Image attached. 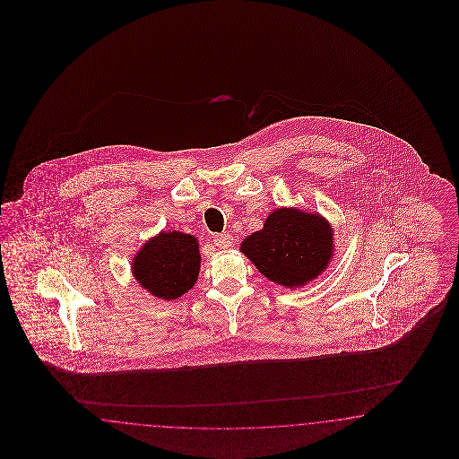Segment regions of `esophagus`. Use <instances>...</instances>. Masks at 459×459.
<instances>
[{"mask_svg": "<svg viewBox=\"0 0 459 459\" xmlns=\"http://www.w3.org/2000/svg\"><path fill=\"white\" fill-rule=\"evenodd\" d=\"M232 240H234V237L230 236V234H227V232H223V234H217V236L212 238L213 246H215V247H219V249H227V247H230V246H232Z\"/></svg>", "mask_w": 459, "mask_h": 459, "instance_id": "obj_1", "label": "esophagus"}]
</instances>
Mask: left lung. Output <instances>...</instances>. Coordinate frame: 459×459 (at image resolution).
Returning a JSON list of instances; mask_svg holds the SVG:
<instances>
[{
  "mask_svg": "<svg viewBox=\"0 0 459 459\" xmlns=\"http://www.w3.org/2000/svg\"><path fill=\"white\" fill-rule=\"evenodd\" d=\"M238 250L264 278L299 290L332 263L333 227L318 212L279 207L267 215L261 230L242 240Z\"/></svg>",
  "mask_w": 459,
  "mask_h": 459,
  "instance_id": "8db88e82",
  "label": "left lung"
}]
</instances>
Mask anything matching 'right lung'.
<instances>
[{"label":"right lung","instance_id":"obj_1","mask_svg":"<svg viewBox=\"0 0 459 459\" xmlns=\"http://www.w3.org/2000/svg\"><path fill=\"white\" fill-rule=\"evenodd\" d=\"M200 263L196 237L180 230H161L139 247L131 273L154 298L175 301L194 288Z\"/></svg>","mask_w":459,"mask_h":459}]
</instances>
